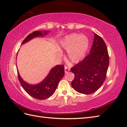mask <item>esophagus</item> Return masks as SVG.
Wrapping results in <instances>:
<instances>
[{
	"instance_id": "1",
	"label": "esophagus",
	"mask_w": 127,
	"mask_h": 127,
	"mask_svg": "<svg viewBox=\"0 0 127 127\" xmlns=\"http://www.w3.org/2000/svg\"><path fill=\"white\" fill-rule=\"evenodd\" d=\"M69 71H70V69H69V68H68V67H67V66L64 67V73H67Z\"/></svg>"
}]
</instances>
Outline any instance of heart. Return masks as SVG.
Listing matches in <instances>:
<instances>
[{
  "label": "heart",
  "mask_w": 127,
  "mask_h": 127,
  "mask_svg": "<svg viewBox=\"0 0 127 127\" xmlns=\"http://www.w3.org/2000/svg\"><path fill=\"white\" fill-rule=\"evenodd\" d=\"M89 41L84 34L75 33L64 37L59 43V48L66 50L67 59L73 64H77L82 60L88 49Z\"/></svg>",
  "instance_id": "obj_1"
}]
</instances>
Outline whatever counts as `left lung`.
I'll return each instance as SVG.
<instances>
[{"label":"left lung","instance_id":"8db88e82","mask_svg":"<svg viewBox=\"0 0 127 127\" xmlns=\"http://www.w3.org/2000/svg\"><path fill=\"white\" fill-rule=\"evenodd\" d=\"M94 43L89 54L71 68L74 74L71 85L76 91L89 95L102 86L106 78L109 57L102 37L95 33Z\"/></svg>","mask_w":127,"mask_h":127}]
</instances>
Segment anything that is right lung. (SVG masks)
<instances>
[{
  "label": "right lung",
  "mask_w": 127,
  "mask_h": 127,
  "mask_svg": "<svg viewBox=\"0 0 127 127\" xmlns=\"http://www.w3.org/2000/svg\"><path fill=\"white\" fill-rule=\"evenodd\" d=\"M49 31H36L28 35L22 42L23 44L35 37H44ZM17 69L18 77L22 86L30 96L37 99H46L54 94L59 81L64 76V66L56 65L50 69L49 73L40 83L30 84L25 81L21 77Z\"/></svg>",
  "instance_id": "right-lung-1"
}]
</instances>
